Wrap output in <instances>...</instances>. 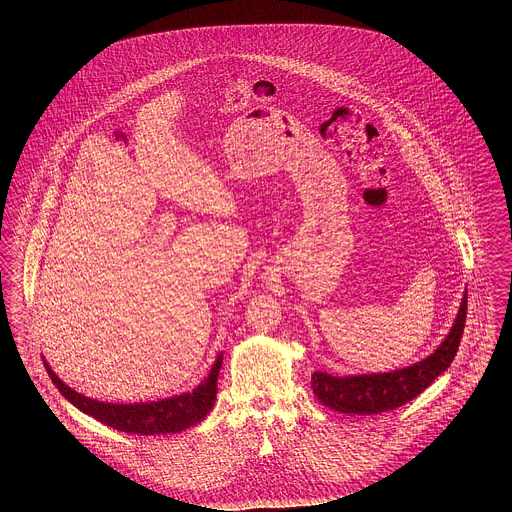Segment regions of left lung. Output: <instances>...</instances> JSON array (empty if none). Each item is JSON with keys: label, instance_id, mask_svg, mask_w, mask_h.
I'll return each instance as SVG.
<instances>
[{"label": "left lung", "instance_id": "left-lung-1", "mask_svg": "<svg viewBox=\"0 0 512 512\" xmlns=\"http://www.w3.org/2000/svg\"><path fill=\"white\" fill-rule=\"evenodd\" d=\"M466 299L468 297L464 292L459 313L449 334L426 359L399 370L374 374L332 376L317 370L311 376L315 397L322 405L345 414L386 413L413 401L416 395L426 390L453 363L463 338L468 303Z\"/></svg>", "mask_w": 512, "mask_h": 512}]
</instances>
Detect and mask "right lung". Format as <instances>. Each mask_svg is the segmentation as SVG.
I'll return each instance as SVG.
<instances>
[{
    "instance_id": "add662e5",
    "label": "right lung",
    "mask_w": 512,
    "mask_h": 512,
    "mask_svg": "<svg viewBox=\"0 0 512 512\" xmlns=\"http://www.w3.org/2000/svg\"><path fill=\"white\" fill-rule=\"evenodd\" d=\"M220 365L222 353L217 355V361L211 366L205 380L192 391L147 403H109L74 391L51 370L48 361L44 359L51 382L76 409L88 416H94L101 424H107L119 432L138 436L176 434L201 422L215 405Z\"/></svg>"
}]
</instances>
